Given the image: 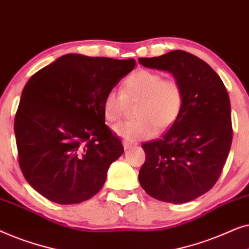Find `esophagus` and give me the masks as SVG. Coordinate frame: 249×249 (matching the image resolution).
<instances>
[{
	"mask_svg": "<svg viewBox=\"0 0 249 249\" xmlns=\"http://www.w3.org/2000/svg\"><path fill=\"white\" fill-rule=\"evenodd\" d=\"M130 144H129V142H124V147L125 148V149H128L129 147H130Z\"/></svg>",
	"mask_w": 249,
	"mask_h": 249,
	"instance_id": "obj_1",
	"label": "esophagus"
}]
</instances>
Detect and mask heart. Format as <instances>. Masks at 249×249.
<instances>
[{"label":"heart","mask_w":249,"mask_h":249,"mask_svg":"<svg viewBox=\"0 0 249 249\" xmlns=\"http://www.w3.org/2000/svg\"><path fill=\"white\" fill-rule=\"evenodd\" d=\"M122 91L108 90L103 100V113L108 122L122 118L128 102L139 101L137 120L115 124L113 130L128 142L149 138L155 130L163 131L175 124L183 107L185 95L175 78H164L158 71L138 69L124 81Z\"/></svg>","instance_id":"b5f03b06"}]
</instances>
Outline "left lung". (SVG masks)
Masks as SVG:
<instances>
[{
  "label": "left lung",
  "mask_w": 249,
  "mask_h": 249,
  "mask_svg": "<svg viewBox=\"0 0 249 249\" xmlns=\"http://www.w3.org/2000/svg\"><path fill=\"white\" fill-rule=\"evenodd\" d=\"M138 61L171 72L185 95L175 124L156 141L142 144L146 159L139 182L155 199L190 202L215 185L229 155L233 130L227 88L209 64L185 51Z\"/></svg>",
  "instance_id": "1"
}]
</instances>
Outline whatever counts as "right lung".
Returning a JSON list of instances; mask_svg holds the SVG:
<instances>
[{"label": "right lung", "mask_w": 249, "mask_h": 249, "mask_svg": "<svg viewBox=\"0 0 249 249\" xmlns=\"http://www.w3.org/2000/svg\"><path fill=\"white\" fill-rule=\"evenodd\" d=\"M136 61L67 54L32 76L15 118L20 170L57 204H78L100 192L107 169L124 152L105 124L103 100Z\"/></svg>", "instance_id": "right-lung-1"}]
</instances>
